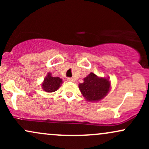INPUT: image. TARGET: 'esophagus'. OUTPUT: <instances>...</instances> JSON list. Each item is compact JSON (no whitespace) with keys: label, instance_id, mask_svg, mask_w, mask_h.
Instances as JSON below:
<instances>
[{"label":"esophagus","instance_id":"1","mask_svg":"<svg viewBox=\"0 0 149 149\" xmlns=\"http://www.w3.org/2000/svg\"><path fill=\"white\" fill-rule=\"evenodd\" d=\"M67 80H68V81H69V82H73V81H74V80H73V78H68Z\"/></svg>","mask_w":149,"mask_h":149}]
</instances>
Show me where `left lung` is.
<instances>
[{"instance_id": "8db88e82", "label": "left lung", "mask_w": 149, "mask_h": 149, "mask_svg": "<svg viewBox=\"0 0 149 149\" xmlns=\"http://www.w3.org/2000/svg\"><path fill=\"white\" fill-rule=\"evenodd\" d=\"M110 82L104 78H100L94 73H90L84 78V82L79 84L80 91L83 97L90 102H97L103 99L110 90Z\"/></svg>"}]
</instances>
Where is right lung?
Instances as JSON below:
<instances>
[{"label":"right lung","mask_w":149,"mask_h":149,"mask_svg":"<svg viewBox=\"0 0 149 149\" xmlns=\"http://www.w3.org/2000/svg\"><path fill=\"white\" fill-rule=\"evenodd\" d=\"M61 83H62V79L59 77H52L51 76V73H49L44 79L42 88L44 91L53 92L59 89Z\"/></svg>","instance_id":"obj_1"}]
</instances>
